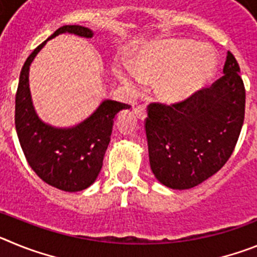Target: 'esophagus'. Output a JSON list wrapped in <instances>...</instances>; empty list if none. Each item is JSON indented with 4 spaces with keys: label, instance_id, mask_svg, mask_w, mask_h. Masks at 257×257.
<instances>
[{
    "label": "esophagus",
    "instance_id": "esophagus-1",
    "mask_svg": "<svg viewBox=\"0 0 257 257\" xmlns=\"http://www.w3.org/2000/svg\"><path fill=\"white\" fill-rule=\"evenodd\" d=\"M134 112H135V114L138 115V118H139V119H142V121H144L145 118H147V110H145L144 105L136 106V108L134 109Z\"/></svg>",
    "mask_w": 257,
    "mask_h": 257
}]
</instances>
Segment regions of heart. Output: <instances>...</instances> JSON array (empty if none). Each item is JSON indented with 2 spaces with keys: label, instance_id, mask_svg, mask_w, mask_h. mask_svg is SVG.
I'll use <instances>...</instances> for the list:
<instances>
[{
  "label": "heart",
  "instance_id": "obj_1",
  "mask_svg": "<svg viewBox=\"0 0 257 257\" xmlns=\"http://www.w3.org/2000/svg\"><path fill=\"white\" fill-rule=\"evenodd\" d=\"M134 73L140 81L157 79L156 94L166 104H179L196 96L210 83L217 68L216 56L206 45L190 40L169 38L152 42L136 52ZM119 78L131 83L130 77L117 70Z\"/></svg>",
  "mask_w": 257,
  "mask_h": 257
}]
</instances>
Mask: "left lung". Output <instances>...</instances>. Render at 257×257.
I'll use <instances>...</instances> for the list:
<instances>
[{
    "mask_svg": "<svg viewBox=\"0 0 257 257\" xmlns=\"http://www.w3.org/2000/svg\"><path fill=\"white\" fill-rule=\"evenodd\" d=\"M224 76L179 104L152 103L145 119L154 176L171 189H190L216 174L235 148L244 119L246 91L228 51Z\"/></svg>",
    "mask_w": 257,
    "mask_h": 257,
    "instance_id": "left-lung-1",
    "label": "left lung"
}]
</instances>
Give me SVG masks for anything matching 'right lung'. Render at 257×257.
Masks as SVG:
<instances>
[{"label": "right lung", "instance_id": "right-lung-1", "mask_svg": "<svg viewBox=\"0 0 257 257\" xmlns=\"http://www.w3.org/2000/svg\"><path fill=\"white\" fill-rule=\"evenodd\" d=\"M63 33L91 38L82 26H63L33 50L22 68L15 96V128L32 170L45 183L64 192H79L96 180L118 113L128 104L104 100L90 117L72 127H55L38 117L29 90V68L41 49Z\"/></svg>", "mask_w": 257, "mask_h": 257}]
</instances>
